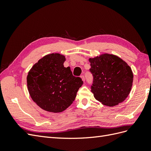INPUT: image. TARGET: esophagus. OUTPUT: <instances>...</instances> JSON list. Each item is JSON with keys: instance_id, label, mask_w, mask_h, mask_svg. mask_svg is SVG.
<instances>
[{"instance_id": "34e87169", "label": "esophagus", "mask_w": 151, "mask_h": 151, "mask_svg": "<svg viewBox=\"0 0 151 151\" xmlns=\"http://www.w3.org/2000/svg\"><path fill=\"white\" fill-rule=\"evenodd\" d=\"M81 78L82 79V80H83L84 82L85 81V77H84V76H81Z\"/></svg>"}]
</instances>
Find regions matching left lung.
I'll return each instance as SVG.
<instances>
[{"label": "left lung", "instance_id": "8db88e82", "mask_svg": "<svg viewBox=\"0 0 151 151\" xmlns=\"http://www.w3.org/2000/svg\"><path fill=\"white\" fill-rule=\"evenodd\" d=\"M89 69L93 76L91 92L96 99L108 106L123 102L129 96L133 83L130 67L115 55L104 53L90 58Z\"/></svg>", "mask_w": 151, "mask_h": 151}]
</instances>
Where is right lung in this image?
<instances>
[{
	"instance_id": "add662e5",
	"label": "right lung",
	"mask_w": 151,
	"mask_h": 151,
	"mask_svg": "<svg viewBox=\"0 0 151 151\" xmlns=\"http://www.w3.org/2000/svg\"><path fill=\"white\" fill-rule=\"evenodd\" d=\"M65 57L59 53L43 57L32 67L27 76V86L33 101L45 111L60 113L74 101L83 84L72 75L69 67H64Z\"/></svg>"
}]
</instances>
